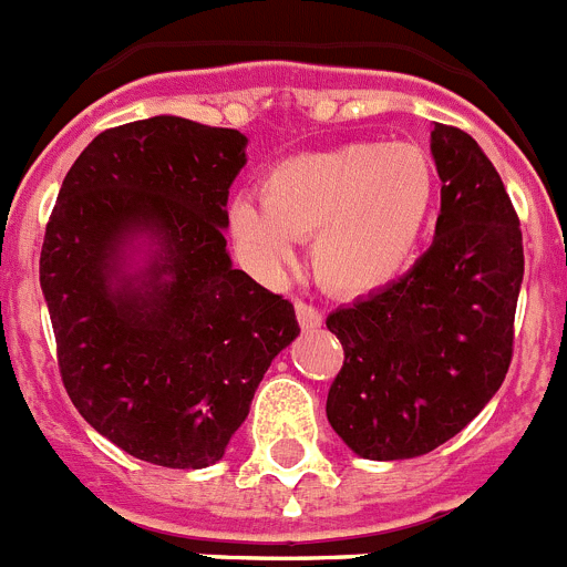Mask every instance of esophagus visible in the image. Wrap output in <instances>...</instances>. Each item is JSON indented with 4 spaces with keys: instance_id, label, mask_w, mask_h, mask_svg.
Masks as SVG:
<instances>
[{
    "instance_id": "obj_1",
    "label": "esophagus",
    "mask_w": 567,
    "mask_h": 567,
    "mask_svg": "<svg viewBox=\"0 0 567 567\" xmlns=\"http://www.w3.org/2000/svg\"><path fill=\"white\" fill-rule=\"evenodd\" d=\"M296 319H299L301 330H316V327H321L324 316H321V310L316 308V305L299 299L296 301Z\"/></svg>"
}]
</instances>
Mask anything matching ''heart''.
Segmentation results:
<instances>
[{"label":"heart","instance_id":"1","mask_svg":"<svg viewBox=\"0 0 567 567\" xmlns=\"http://www.w3.org/2000/svg\"><path fill=\"white\" fill-rule=\"evenodd\" d=\"M436 167L409 142H347L296 153L262 178V200L237 195L229 226L254 266L274 274L313 237V271L336 293H372L411 266L433 209Z\"/></svg>","mask_w":567,"mask_h":567}]
</instances>
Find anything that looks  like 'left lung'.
<instances>
[{"mask_svg": "<svg viewBox=\"0 0 567 567\" xmlns=\"http://www.w3.org/2000/svg\"><path fill=\"white\" fill-rule=\"evenodd\" d=\"M436 237L405 277L327 316L343 367L327 420L349 451L396 462L436 451L481 414L512 363L520 220L498 171L462 128L436 123Z\"/></svg>", "mask_w": 567, "mask_h": 567, "instance_id": "obj_1", "label": "left lung"}]
</instances>
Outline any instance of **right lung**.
Wrapping results in <instances>:
<instances>
[{"label":"right lung","instance_id":"1","mask_svg":"<svg viewBox=\"0 0 567 567\" xmlns=\"http://www.w3.org/2000/svg\"><path fill=\"white\" fill-rule=\"evenodd\" d=\"M246 145L171 114L103 131L69 167L44 231L63 389L94 431L158 467L220 462L299 336L293 305L226 251Z\"/></svg>","mask_w":567,"mask_h":567}]
</instances>
